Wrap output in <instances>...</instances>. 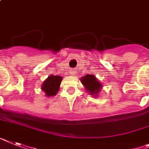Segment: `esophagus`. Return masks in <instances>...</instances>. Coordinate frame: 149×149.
I'll return each instance as SVG.
<instances>
[{
  "label": "esophagus",
  "mask_w": 149,
  "mask_h": 149,
  "mask_svg": "<svg viewBox=\"0 0 149 149\" xmlns=\"http://www.w3.org/2000/svg\"><path fill=\"white\" fill-rule=\"evenodd\" d=\"M70 74L72 75V76H75L76 75V73H77V71H76V70H74V69H72V70H70Z\"/></svg>",
  "instance_id": "1"
}]
</instances>
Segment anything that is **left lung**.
Returning a JSON list of instances; mask_svg holds the SVG:
<instances>
[{"label":"left lung","instance_id":"left-lung-1","mask_svg":"<svg viewBox=\"0 0 149 149\" xmlns=\"http://www.w3.org/2000/svg\"><path fill=\"white\" fill-rule=\"evenodd\" d=\"M80 81L82 84L84 86L86 91L89 93L90 95H92L94 98L98 97L103 86L98 80V79L96 78L95 76L87 74L85 77L80 78Z\"/></svg>","mask_w":149,"mask_h":149}]
</instances>
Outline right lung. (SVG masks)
<instances>
[{
    "label": "right lung",
    "instance_id": "add662e5",
    "mask_svg": "<svg viewBox=\"0 0 149 149\" xmlns=\"http://www.w3.org/2000/svg\"><path fill=\"white\" fill-rule=\"evenodd\" d=\"M63 77L61 76H54L51 75L44 81L42 85V91H43L47 97L54 96L57 94L60 89L61 81Z\"/></svg>",
    "mask_w": 149,
    "mask_h": 149
}]
</instances>
